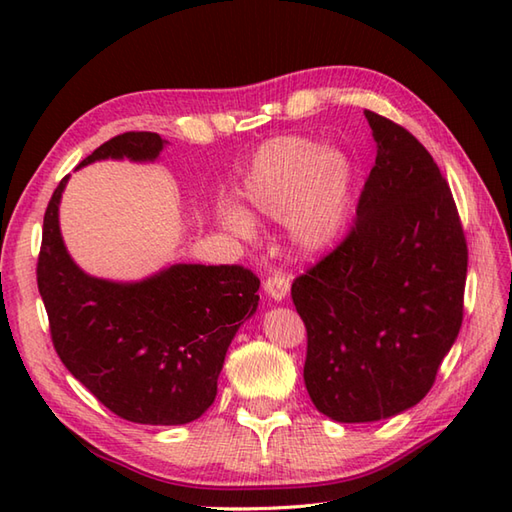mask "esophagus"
I'll use <instances>...</instances> for the list:
<instances>
[{
  "mask_svg": "<svg viewBox=\"0 0 512 512\" xmlns=\"http://www.w3.org/2000/svg\"><path fill=\"white\" fill-rule=\"evenodd\" d=\"M264 290L273 301H284L288 297V290H290V277H286L284 273H273L266 279Z\"/></svg>",
  "mask_w": 512,
  "mask_h": 512,
  "instance_id": "esophagus-1",
  "label": "esophagus"
}]
</instances>
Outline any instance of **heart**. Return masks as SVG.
<instances>
[{"instance_id":"1","label":"heart","mask_w":512,"mask_h":512,"mask_svg":"<svg viewBox=\"0 0 512 512\" xmlns=\"http://www.w3.org/2000/svg\"><path fill=\"white\" fill-rule=\"evenodd\" d=\"M354 189L356 167L343 149L303 136H281L255 151L239 184V198L250 213L288 220L292 242L303 253H321L350 220ZM224 224L239 235L253 231L239 211H226Z\"/></svg>"}]
</instances>
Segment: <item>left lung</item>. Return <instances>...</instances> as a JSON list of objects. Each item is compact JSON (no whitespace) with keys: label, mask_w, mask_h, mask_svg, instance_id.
<instances>
[{"label":"left lung","mask_w":512,"mask_h":512,"mask_svg":"<svg viewBox=\"0 0 512 512\" xmlns=\"http://www.w3.org/2000/svg\"><path fill=\"white\" fill-rule=\"evenodd\" d=\"M376 140L341 246L292 284L306 389L334 422L385 420L427 396L462 325L469 250L447 180L416 136L365 110Z\"/></svg>","instance_id":"obj_1"}]
</instances>
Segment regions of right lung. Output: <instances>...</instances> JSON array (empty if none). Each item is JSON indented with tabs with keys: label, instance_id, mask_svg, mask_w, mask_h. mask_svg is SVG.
Masks as SVG:
<instances>
[{
	"label": "right lung",
	"instance_id": "add662e5",
	"mask_svg": "<svg viewBox=\"0 0 512 512\" xmlns=\"http://www.w3.org/2000/svg\"><path fill=\"white\" fill-rule=\"evenodd\" d=\"M167 140L127 132L85 158L154 162ZM43 215L37 284L54 350L70 374L129 422L187 424L213 405L233 336L257 312L259 279L242 266L171 264L140 281L92 277L70 257L59 204Z\"/></svg>",
	"mask_w": 512,
	"mask_h": 512
}]
</instances>
